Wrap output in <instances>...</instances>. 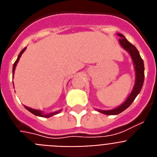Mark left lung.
<instances>
[{
    "mask_svg": "<svg viewBox=\"0 0 157 157\" xmlns=\"http://www.w3.org/2000/svg\"><path fill=\"white\" fill-rule=\"evenodd\" d=\"M117 36L121 38V39H119V43L121 46L125 50L126 52H128L132 60V62H133L136 73L135 84H134L132 90L128 95V97L124 101V102L121 104L120 106L113 109H110V110H101V109H96L97 112L103 113L105 115H117V114L122 113L126 109L129 107L141 90L144 80V61L140 55L139 52H138L137 48H136L133 44H132L130 42L128 41V40L124 35L121 33H117Z\"/></svg>",
    "mask_w": 157,
    "mask_h": 157,
    "instance_id": "8db88e82",
    "label": "left lung"
}]
</instances>
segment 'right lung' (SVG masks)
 Listing matches in <instances>:
<instances>
[{
    "instance_id": "right-lung-1",
    "label": "right lung",
    "mask_w": 157,
    "mask_h": 157,
    "mask_svg": "<svg viewBox=\"0 0 157 157\" xmlns=\"http://www.w3.org/2000/svg\"><path fill=\"white\" fill-rule=\"evenodd\" d=\"M25 49H26V48H25L23 50H22L21 52H20L19 55H18L17 59V60H16L15 63L13 64V78L14 72H15V69H16V67H17V64L18 61H19V60H20V57L21 56L22 53H23V52L25 51ZM25 108L27 109L28 111H29L30 113H33V114H34L35 116H37V117H45V118H48V117H52V116L56 115V114H58V113H60V111H61V110H58V111L53 112V113H44L42 111H40V110H37V109H32V108L27 107V106H25Z\"/></svg>"
}]
</instances>
